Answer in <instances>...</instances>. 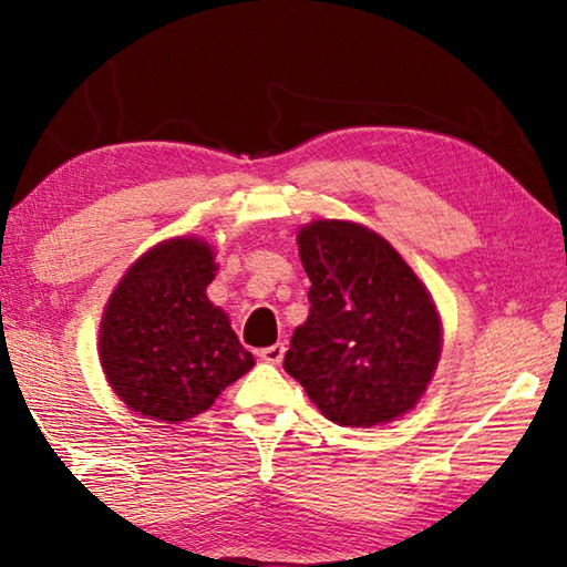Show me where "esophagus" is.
Returning a JSON list of instances; mask_svg holds the SVG:
<instances>
[{"label": "esophagus", "instance_id": "1", "mask_svg": "<svg viewBox=\"0 0 567 567\" xmlns=\"http://www.w3.org/2000/svg\"><path fill=\"white\" fill-rule=\"evenodd\" d=\"M265 363H272V365H277L282 360V355H285V343H275V346H268V348H262V351L258 353Z\"/></svg>", "mask_w": 567, "mask_h": 567}]
</instances>
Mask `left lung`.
I'll use <instances>...</instances> for the list:
<instances>
[{
	"label": "left lung",
	"mask_w": 567,
	"mask_h": 567,
	"mask_svg": "<svg viewBox=\"0 0 567 567\" xmlns=\"http://www.w3.org/2000/svg\"><path fill=\"white\" fill-rule=\"evenodd\" d=\"M309 317L285 353L319 412L341 426H378L424 394L441 355L431 295L388 240L351 221L299 231Z\"/></svg>",
	"instance_id": "1"
}]
</instances>
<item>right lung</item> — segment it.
I'll return each instance as SVG.
<instances>
[{
    "instance_id": "obj_1",
    "label": "right lung",
    "mask_w": 567,
    "mask_h": 567,
    "mask_svg": "<svg viewBox=\"0 0 567 567\" xmlns=\"http://www.w3.org/2000/svg\"><path fill=\"white\" fill-rule=\"evenodd\" d=\"M216 265L199 238H173L138 258L104 309L100 360L134 412L177 424L197 416L252 368L207 297Z\"/></svg>"
}]
</instances>
